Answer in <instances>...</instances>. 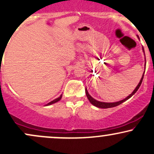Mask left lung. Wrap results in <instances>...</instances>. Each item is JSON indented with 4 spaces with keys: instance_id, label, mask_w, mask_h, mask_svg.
<instances>
[{
    "instance_id": "1",
    "label": "left lung",
    "mask_w": 154,
    "mask_h": 154,
    "mask_svg": "<svg viewBox=\"0 0 154 154\" xmlns=\"http://www.w3.org/2000/svg\"><path fill=\"white\" fill-rule=\"evenodd\" d=\"M143 52H144L143 48ZM144 55H145V53H144ZM145 69H146V66H145ZM144 72H145V71H144ZM144 72H143V74L142 77H141V79H140L139 83H138V85H137L136 88H135V90H133L132 93L130 94V95L128 96L127 97H125V99L122 100L118 101V102H115V103H105V102H100V101L96 100L95 99H94V98L92 97V96L90 95V94H89V92L88 91V89L85 88V93H86L87 97H88V99L89 100V101H90V103H91V104H92L93 105H95V107H100V108H110V107H113L118 106V105H119L121 104V103H123V102L126 101L127 100L129 99V98H131L137 92V90H138V88H140V85H141V83H142L143 79Z\"/></svg>"
}]
</instances>
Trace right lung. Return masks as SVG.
Listing matches in <instances>:
<instances>
[{
	"instance_id": "right-lung-1",
	"label": "right lung",
	"mask_w": 154,
	"mask_h": 154,
	"mask_svg": "<svg viewBox=\"0 0 154 154\" xmlns=\"http://www.w3.org/2000/svg\"><path fill=\"white\" fill-rule=\"evenodd\" d=\"M62 95H61L60 96H59V97H57V98H56V99H55V100H52V101L50 102V103H47V104L45 106H47V105H52V104H54V103H57V102L59 101V100H60L61 99H62Z\"/></svg>"
}]
</instances>
